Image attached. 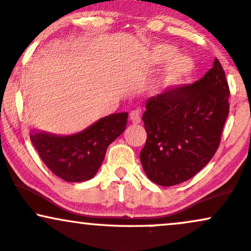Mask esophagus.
I'll use <instances>...</instances> for the list:
<instances>
[{
	"mask_svg": "<svg viewBox=\"0 0 251 251\" xmlns=\"http://www.w3.org/2000/svg\"><path fill=\"white\" fill-rule=\"evenodd\" d=\"M130 120L132 121L133 124H139L142 119H140V112L138 109H136V111H132L130 113Z\"/></svg>",
	"mask_w": 251,
	"mask_h": 251,
	"instance_id": "34e87169",
	"label": "esophagus"
}]
</instances>
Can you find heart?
I'll return each instance as SVG.
<instances>
[{
    "label": "heart",
    "mask_w": 251,
    "mask_h": 251,
    "mask_svg": "<svg viewBox=\"0 0 251 251\" xmlns=\"http://www.w3.org/2000/svg\"><path fill=\"white\" fill-rule=\"evenodd\" d=\"M147 65L152 70L166 65L153 85L156 95H172L186 89L197 75V63L172 44H156L148 51Z\"/></svg>",
    "instance_id": "b5f03b06"
}]
</instances>
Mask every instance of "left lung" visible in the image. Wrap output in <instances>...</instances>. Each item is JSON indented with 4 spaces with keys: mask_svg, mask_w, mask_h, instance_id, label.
Instances as JSON below:
<instances>
[{
    "mask_svg": "<svg viewBox=\"0 0 251 251\" xmlns=\"http://www.w3.org/2000/svg\"><path fill=\"white\" fill-rule=\"evenodd\" d=\"M230 90L222 64L172 95L148 99L143 114L148 138L140 162L152 182L169 187L189 180L216 153L228 115Z\"/></svg>",
    "mask_w": 251,
    "mask_h": 251,
    "instance_id": "obj_1",
    "label": "left lung"
}]
</instances>
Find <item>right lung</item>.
<instances>
[{"label":"right lung","instance_id":"obj_1","mask_svg":"<svg viewBox=\"0 0 251 251\" xmlns=\"http://www.w3.org/2000/svg\"><path fill=\"white\" fill-rule=\"evenodd\" d=\"M127 117V112L113 113L68 136L34 130L29 138L54 175L68 182H82L96 175L108 145L125 131Z\"/></svg>","mask_w":251,"mask_h":251}]
</instances>
